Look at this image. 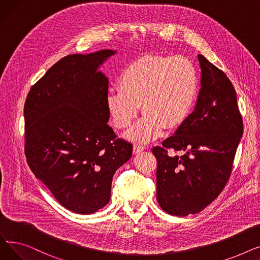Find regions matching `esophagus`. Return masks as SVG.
Here are the masks:
<instances>
[{
	"mask_svg": "<svg viewBox=\"0 0 260 260\" xmlns=\"http://www.w3.org/2000/svg\"><path fill=\"white\" fill-rule=\"evenodd\" d=\"M142 151H144V147L143 146H141V145H137V144H135L134 145V151H133V153L136 155V154H139V153H141Z\"/></svg>",
	"mask_w": 260,
	"mask_h": 260,
	"instance_id": "1",
	"label": "esophagus"
}]
</instances>
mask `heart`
I'll use <instances>...</instances> for the list:
<instances>
[{
    "instance_id": "1",
    "label": "heart",
    "mask_w": 260,
    "mask_h": 260,
    "mask_svg": "<svg viewBox=\"0 0 260 260\" xmlns=\"http://www.w3.org/2000/svg\"><path fill=\"white\" fill-rule=\"evenodd\" d=\"M118 86L106 97L114 125L127 128L141 104L145 114L126 138L145 143L156 139L166 125L176 128L183 124L195 105L199 79L194 63L186 57L147 56L124 68Z\"/></svg>"
}]
</instances>
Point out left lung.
Segmentation results:
<instances>
[{
	"label": "left lung",
	"instance_id": "obj_1",
	"mask_svg": "<svg viewBox=\"0 0 260 260\" xmlns=\"http://www.w3.org/2000/svg\"><path fill=\"white\" fill-rule=\"evenodd\" d=\"M198 61L201 88L193 113L174 136L152 151L157 159L159 206L181 217L199 213L222 192L243 133L230 79L202 54ZM169 148L186 153L171 156Z\"/></svg>",
	"mask_w": 260,
	"mask_h": 260
}]
</instances>
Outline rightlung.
Returning <instances> with one entry per match:
<instances>
[{"mask_svg":"<svg viewBox=\"0 0 260 260\" xmlns=\"http://www.w3.org/2000/svg\"><path fill=\"white\" fill-rule=\"evenodd\" d=\"M115 53L64 57L31 86L24 105L26 161L61 206L78 214L106 206L114 174L133 153L107 124L108 79L98 70Z\"/></svg>","mask_w":260,"mask_h":260,"instance_id":"1","label":"right lung"}]
</instances>
